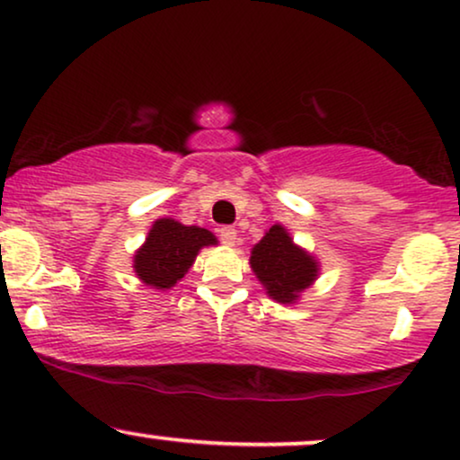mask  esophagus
I'll return each instance as SVG.
<instances>
[{"instance_id": "esophagus-1", "label": "esophagus", "mask_w": 460, "mask_h": 460, "mask_svg": "<svg viewBox=\"0 0 460 460\" xmlns=\"http://www.w3.org/2000/svg\"><path fill=\"white\" fill-rule=\"evenodd\" d=\"M218 235H220V242L226 246H234L235 240H237V231L234 229V226H220L218 229Z\"/></svg>"}]
</instances>
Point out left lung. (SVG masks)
<instances>
[{
	"mask_svg": "<svg viewBox=\"0 0 460 460\" xmlns=\"http://www.w3.org/2000/svg\"><path fill=\"white\" fill-rule=\"evenodd\" d=\"M251 265L274 300L289 304L317 276V263L311 254L297 248L280 225H274L252 248Z\"/></svg>",
	"mask_w": 460,
	"mask_h": 460,
	"instance_id": "obj_1",
	"label": "left lung"
}]
</instances>
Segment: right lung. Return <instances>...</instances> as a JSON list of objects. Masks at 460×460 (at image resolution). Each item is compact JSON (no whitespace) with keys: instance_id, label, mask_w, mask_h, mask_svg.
Masks as SVG:
<instances>
[{"instance_id":"obj_1","label":"right lung","mask_w":460,"mask_h":460,"mask_svg":"<svg viewBox=\"0 0 460 460\" xmlns=\"http://www.w3.org/2000/svg\"><path fill=\"white\" fill-rule=\"evenodd\" d=\"M209 244H216V237L208 229L160 218L149 231L146 246L135 254V272L143 283L169 289L184 279L199 248Z\"/></svg>"}]
</instances>
